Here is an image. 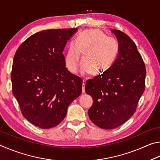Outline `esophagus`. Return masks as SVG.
Listing matches in <instances>:
<instances>
[{
    "instance_id": "34e87169",
    "label": "esophagus",
    "mask_w": 160,
    "mask_h": 160,
    "mask_svg": "<svg viewBox=\"0 0 160 160\" xmlns=\"http://www.w3.org/2000/svg\"><path fill=\"white\" fill-rule=\"evenodd\" d=\"M85 85H86V80H83V84H82V92L85 93Z\"/></svg>"
}]
</instances>
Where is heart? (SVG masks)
Returning <instances> with one entry per match:
<instances>
[{
    "label": "heart",
    "mask_w": 160,
    "mask_h": 160,
    "mask_svg": "<svg viewBox=\"0 0 160 160\" xmlns=\"http://www.w3.org/2000/svg\"><path fill=\"white\" fill-rule=\"evenodd\" d=\"M118 41L98 29H88L72 43L65 56L66 66L70 72H77L83 54V70L93 76L104 74L112 66L118 55Z\"/></svg>",
    "instance_id": "obj_1"
}]
</instances>
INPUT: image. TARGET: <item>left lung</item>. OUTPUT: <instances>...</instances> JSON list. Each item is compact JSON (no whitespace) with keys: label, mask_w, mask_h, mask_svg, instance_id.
I'll return each mask as SVG.
<instances>
[{"label":"left lung","mask_w":160,"mask_h":160,"mask_svg":"<svg viewBox=\"0 0 160 160\" xmlns=\"http://www.w3.org/2000/svg\"><path fill=\"white\" fill-rule=\"evenodd\" d=\"M119 50L115 62L104 74L86 83V93L93 98L88 111L97 127L112 129L133 115L145 87L146 69L136 44L125 33L112 30Z\"/></svg>","instance_id":"1"}]
</instances>
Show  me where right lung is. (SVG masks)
Masks as SVG:
<instances>
[{"instance_id": "right-lung-1", "label": "right lung", "mask_w": 160, "mask_h": 160, "mask_svg": "<svg viewBox=\"0 0 160 160\" xmlns=\"http://www.w3.org/2000/svg\"><path fill=\"white\" fill-rule=\"evenodd\" d=\"M78 28L49 29L29 36L14 56L12 94L21 112L41 128L56 127L67 108L82 94V78L65 67L62 54L67 41Z\"/></svg>"}]
</instances>
